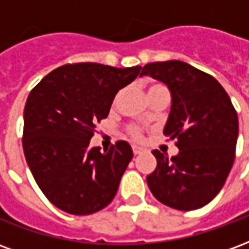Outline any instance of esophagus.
<instances>
[{
	"instance_id": "34e87169",
	"label": "esophagus",
	"mask_w": 249,
	"mask_h": 249,
	"mask_svg": "<svg viewBox=\"0 0 249 249\" xmlns=\"http://www.w3.org/2000/svg\"><path fill=\"white\" fill-rule=\"evenodd\" d=\"M132 149H133V153H135V155H140V153H142V152L145 151L144 148H141V146H137V145L133 146Z\"/></svg>"
}]
</instances>
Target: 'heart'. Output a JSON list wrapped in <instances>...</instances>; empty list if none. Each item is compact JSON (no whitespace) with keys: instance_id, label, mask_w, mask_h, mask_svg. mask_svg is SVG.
Instances as JSON below:
<instances>
[{"instance_id":"1","label":"heart","mask_w":249,"mask_h":249,"mask_svg":"<svg viewBox=\"0 0 249 249\" xmlns=\"http://www.w3.org/2000/svg\"><path fill=\"white\" fill-rule=\"evenodd\" d=\"M161 87L162 85H160V84H152V85H149V88H148V93L153 92V90H156V89H159V88ZM130 133H132V136L136 137V139H140L141 137V130L139 129V128H130Z\"/></svg>"}]
</instances>
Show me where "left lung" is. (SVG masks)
I'll return each instance as SVG.
<instances>
[{
    "instance_id": "left-lung-1",
    "label": "left lung",
    "mask_w": 249,
    "mask_h": 249,
    "mask_svg": "<svg viewBox=\"0 0 249 249\" xmlns=\"http://www.w3.org/2000/svg\"><path fill=\"white\" fill-rule=\"evenodd\" d=\"M141 76L165 84L172 96L164 135L178 153L152 151L157 167L146 178L152 195L171 208L192 211L212 201L235 161L239 120L219 81L187 62H152Z\"/></svg>"
}]
</instances>
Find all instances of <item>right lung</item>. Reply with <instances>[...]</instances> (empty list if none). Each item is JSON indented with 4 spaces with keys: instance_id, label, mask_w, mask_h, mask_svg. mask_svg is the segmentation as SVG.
Here are the masks:
<instances>
[{
    "instance_id": "obj_1",
    "label": "right lung",
    "mask_w": 249,
    "mask_h": 249,
    "mask_svg": "<svg viewBox=\"0 0 249 249\" xmlns=\"http://www.w3.org/2000/svg\"><path fill=\"white\" fill-rule=\"evenodd\" d=\"M141 66L81 62L46 74L28 96L22 146L36 183L57 208L90 214L105 208L133 157L126 141L108 151L90 148L96 123L107 119L120 89L141 76Z\"/></svg>"
}]
</instances>
